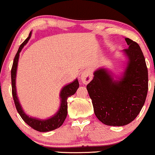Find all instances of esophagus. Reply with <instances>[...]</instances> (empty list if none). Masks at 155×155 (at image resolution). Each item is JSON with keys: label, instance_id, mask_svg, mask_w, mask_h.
I'll use <instances>...</instances> for the list:
<instances>
[{"label": "esophagus", "instance_id": "34e87169", "mask_svg": "<svg viewBox=\"0 0 155 155\" xmlns=\"http://www.w3.org/2000/svg\"><path fill=\"white\" fill-rule=\"evenodd\" d=\"M93 78V74L91 71L89 69H85L84 71H82L81 76V80L83 84H87L91 81Z\"/></svg>", "mask_w": 155, "mask_h": 155}]
</instances>
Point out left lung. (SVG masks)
I'll return each instance as SVG.
<instances>
[{"mask_svg": "<svg viewBox=\"0 0 155 155\" xmlns=\"http://www.w3.org/2000/svg\"><path fill=\"white\" fill-rule=\"evenodd\" d=\"M129 48L124 50L128 58L122 77L114 80L104 68L94 72L86 86L96 117L107 126H122L130 124L139 114L148 92V69L140 47L125 38Z\"/></svg>", "mask_w": 155, "mask_h": 155, "instance_id": "1", "label": "left lung"}]
</instances>
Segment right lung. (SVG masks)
Masks as SVG:
<instances>
[{
	"mask_svg": "<svg viewBox=\"0 0 155 155\" xmlns=\"http://www.w3.org/2000/svg\"><path fill=\"white\" fill-rule=\"evenodd\" d=\"M31 35V31H30L29 35V37L26 38L24 42L20 46L18 49L17 54L14 58L13 61L12 67L11 70V78H12V91L13 100H14L15 105L16 109L18 112L21 115V118L29 126H31L35 130L41 131V132H46L58 129L60 126H62L64 124L65 119L67 116V99L68 97L73 95L76 92L77 89L79 87V83L78 79L74 80L71 84L66 85L61 91V106H60L59 110L54 114V116L46 120H41L35 117H31L28 116L23 110L21 104H20L19 100H18L17 93H16V86H15V79H16V72H17V67L18 59H19L20 52H21L24 46L27 44L29 40L30 39Z\"/></svg>",
	"mask_w": 155,
	"mask_h": 155,
	"instance_id": "right-lung-1",
	"label": "right lung"
}]
</instances>
